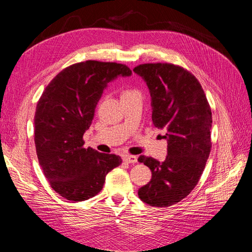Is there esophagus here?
<instances>
[{
  "label": "esophagus",
  "instance_id": "34e87169",
  "mask_svg": "<svg viewBox=\"0 0 252 252\" xmlns=\"http://www.w3.org/2000/svg\"><path fill=\"white\" fill-rule=\"evenodd\" d=\"M123 160L127 163H135L137 162V157L133 156V155H126V156L123 157Z\"/></svg>",
  "mask_w": 252,
  "mask_h": 252
}]
</instances>
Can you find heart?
I'll return each mask as SVG.
<instances>
[{
    "instance_id": "1",
    "label": "heart",
    "mask_w": 252,
    "mask_h": 252,
    "mask_svg": "<svg viewBox=\"0 0 252 252\" xmlns=\"http://www.w3.org/2000/svg\"><path fill=\"white\" fill-rule=\"evenodd\" d=\"M133 92H135V91H133V90H126V91H123V93H122V95H126V94H130V93H133Z\"/></svg>"
}]
</instances>
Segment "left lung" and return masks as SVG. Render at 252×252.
<instances>
[{
	"mask_svg": "<svg viewBox=\"0 0 252 252\" xmlns=\"http://www.w3.org/2000/svg\"><path fill=\"white\" fill-rule=\"evenodd\" d=\"M133 71L151 92L153 125L165 131L168 155L158 161L142 155L138 161L152 171V180L138 189L149 206L170 207L195 189L211 152L212 112L197 78L169 63H142Z\"/></svg>",
	"mask_w": 252,
	"mask_h": 252,
	"instance_id": "obj_1",
	"label": "left lung"
}]
</instances>
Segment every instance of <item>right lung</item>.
<instances>
[{"mask_svg": "<svg viewBox=\"0 0 252 252\" xmlns=\"http://www.w3.org/2000/svg\"><path fill=\"white\" fill-rule=\"evenodd\" d=\"M131 73L125 63H73L56 74L37 101L36 156L52 189L67 200L83 201L97 195L107 173L121 164V157L115 154L85 148L83 134L106 85L118 76Z\"/></svg>", "mask_w": 252, "mask_h": 252, "instance_id": "right-lung-1", "label": "right lung"}]
</instances>
